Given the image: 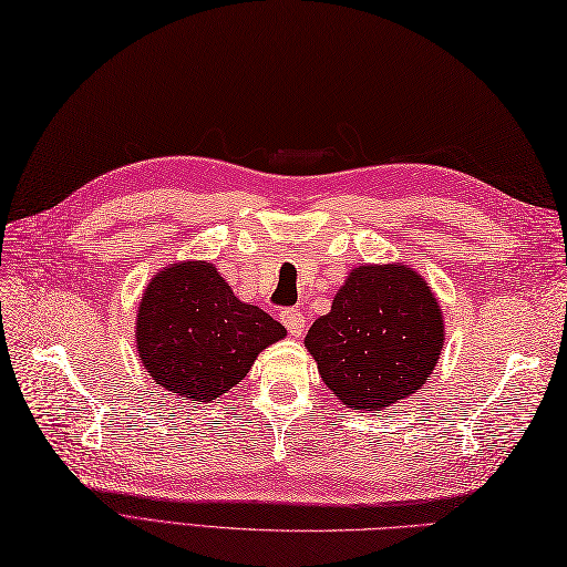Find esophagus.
Here are the masks:
<instances>
[{
	"label": "esophagus",
	"instance_id": "esophagus-1",
	"mask_svg": "<svg viewBox=\"0 0 567 567\" xmlns=\"http://www.w3.org/2000/svg\"><path fill=\"white\" fill-rule=\"evenodd\" d=\"M281 322H284V327L288 329V334H291V337H300L302 331H306V317H302V312L296 310V308L281 310Z\"/></svg>",
	"mask_w": 567,
	"mask_h": 567
}]
</instances>
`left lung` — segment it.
<instances>
[{"label": "left lung", "mask_w": 567, "mask_h": 567, "mask_svg": "<svg viewBox=\"0 0 567 567\" xmlns=\"http://www.w3.org/2000/svg\"><path fill=\"white\" fill-rule=\"evenodd\" d=\"M445 343L440 302L406 265L351 269L306 347L349 409L382 411L421 390Z\"/></svg>", "instance_id": "obj_1"}]
</instances>
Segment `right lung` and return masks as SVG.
Wrapping results in <instances>:
<instances>
[{"label": "right lung", "instance_id": "add662e5", "mask_svg": "<svg viewBox=\"0 0 567 567\" xmlns=\"http://www.w3.org/2000/svg\"><path fill=\"white\" fill-rule=\"evenodd\" d=\"M286 337L281 322L233 296L209 261H177L148 281L136 312V351L158 388L214 402Z\"/></svg>", "mask_w": 567, "mask_h": 567}]
</instances>
